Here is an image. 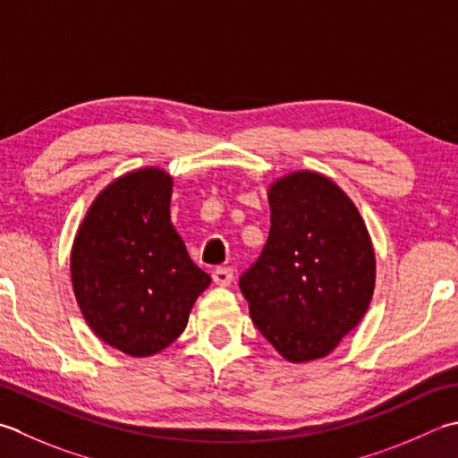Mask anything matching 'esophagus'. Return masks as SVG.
Here are the masks:
<instances>
[{"instance_id":"34e87169","label":"esophagus","mask_w":458,"mask_h":458,"mask_svg":"<svg viewBox=\"0 0 458 458\" xmlns=\"http://www.w3.org/2000/svg\"><path fill=\"white\" fill-rule=\"evenodd\" d=\"M232 277H234V272H232L230 267H216V270L212 272V280L216 285H230Z\"/></svg>"}]
</instances>
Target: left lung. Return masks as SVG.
Wrapping results in <instances>:
<instances>
[{
  "label": "left lung",
  "mask_w": 458,
  "mask_h": 458,
  "mask_svg": "<svg viewBox=\"0 0 458 458\" xmlns=\"http://www.w3.org/2000/svg\"><path fill=\"white\" fill-rule=\"evenodd\" d=\"M267 202L270 236L240 290L254 326L284 360H321L369 308L371 236L352 199L313 170L277 178Z\"/></svg>",
  "instance_id": "1"
}]
</instances>
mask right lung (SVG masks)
Instances as JSON below:
<instances>
[{
    "instance_id": "obj_1",
    "label": "right lung",
    "mask_w": 458,
    "mask_h": 458,
    "mask_svg": "<svg viewBox=\"0 0 458 458\" xmlns=\"http://www.w3.org/2000/svg\"><path fill=\"white\" fill-rule=\"evenodd\" d=\"M173 176L147 166L105 186L71 248V284L87 326L131 357L163 352L210 285L170 222Z\"/></svg>"
}]
</instances>
